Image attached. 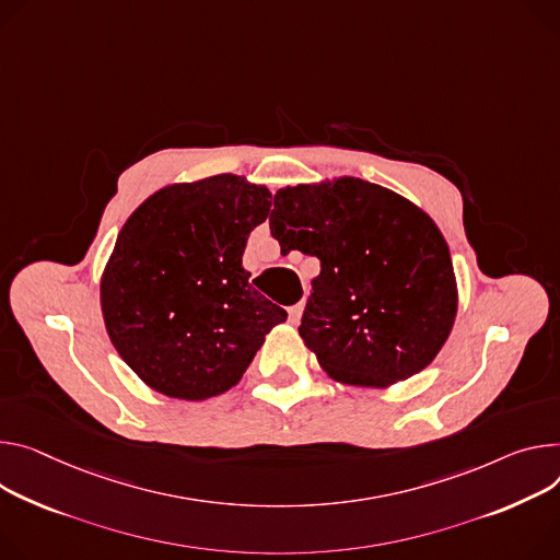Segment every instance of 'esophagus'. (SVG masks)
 <instances>
[{
    "label": "esophagus",
    "instance_id": "obj_1",
    "mask_svg": "<svg viewBox=\"0 0 560 560\" xmlns=\"http://www.w3.org/2000/svg\"><path fill=\"white\" fill-rule=\"evenodd\" d=\"M303 311H306V306H303V303H296V306H290V308H288V319H290L292 326H296V324L301 322Z\"/></svg>",
    "mask_w": 560,
    "mask_h": 560
}]
</instances>
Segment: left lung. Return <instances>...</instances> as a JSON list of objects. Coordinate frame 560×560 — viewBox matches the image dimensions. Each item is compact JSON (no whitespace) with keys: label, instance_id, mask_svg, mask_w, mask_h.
<instances>
[{"label":"left lung","instance_id":"left-lung-1","mask_svg":"<svg viewBox=\"0 0 560 560\" xmlns=\"http://www.w3.org/2000/svg\"><path fill=\"white\" fill-rule=\"evenodd\" d=\"M270 232L283 252L322 261L299 335L330 380L388 388L435 360L457 281L444 234L416 202L354 176L288 185Z\"/></svg>","mask_w":560,"mask_h":560}]
</instances>
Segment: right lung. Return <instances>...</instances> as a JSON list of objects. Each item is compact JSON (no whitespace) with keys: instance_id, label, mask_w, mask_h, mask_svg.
I'll return each mask as SVG.
<instances>
[{"instance_id":"obj_1","label":"right lung","mask_w":560,"mask_h":560,"mask_svg":"<svg viewBox=\"0 0 560 560\" xmlns=\"http://www.w3.org/2000/svg\"><path fill=\"white\" fill-rule=\"evenodd\" d=\"M270 189L236 174L172 183L125 221L100 308L125 364L156 393L200 401L236 386L288 313L249 285L243 249Z\"/></svg>"}]
</instances>
